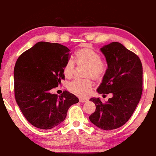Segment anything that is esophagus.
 Instances as JSON below:
<instances>
[{"label": "esophagus", "mask_w": 156, "mask_h": 156, "mask_svg": "<svg viewBox=\"0 0 156 156\" xmlns=\"http://www.w3.org/2000/svg\"><path fill=\"white\" fill-rule=\"evenodd\" d=\"M79 100H80V102H86L88 101V99L86 98H80V99Z\"/></svg>", "instance_id": "1"}]
</instances>
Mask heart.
I'll return each mask as SVG.
<instances>
[{"instance_id": "heart-1", "label": "heart", "mask_w": 156, "mask_h": 156, "mask_svg": "<svg viewBox=\"0 0 156 156\" xmlns=\"http://www.w3.org/2000/svg\"><path fill=\"white\" fill-rule=\"evenodd\" d=\"M76 63L79 66H86L85 80H75L69 83L68 89L78 96L84 97L88 95L93 86L90 79L100 80L104 77L107 71V64L101 60V56L94 49L89 47H83L78 49L74 55ZM75 72V63L69 59L63 66V73L66 78L73 77Z\"/></svg>"}]
</instances>
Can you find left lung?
<instances>
[{
  "instance_id": "obj_1",
  "label": "left lung",
  "mask_w": 156,
  "mask_h": 156,
  "mask_svg": "<svg viewBox=\"0 0 156 156\" xmlns=\"http://www.w3.org/2000/svg\"><path fill=\"white\" fill-rule=\"evenodd\" d=\"M107 71L98 88L100 94L112 93L105 103L92 98L95 111L89 116L92 123L105 130L119 128L135 112L142 93V65L137 55L114 42L101 48Z\"/></svg>"
}]
</instances>
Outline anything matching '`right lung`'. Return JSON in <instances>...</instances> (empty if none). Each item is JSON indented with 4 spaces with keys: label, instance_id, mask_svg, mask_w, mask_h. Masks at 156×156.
<instances>
[{
    "label": "right lung",
    "instance_id": "right-lung-1",
    "mask_svg": "<svg viewBox=\"0 0 156 156\" xmlns=\"http://www.w3.org/2000/svg\"><path fill=\"white\" fill-rule=\"evenodd\" d=\"M70 49L58 43L40 42L19 57L14 69L15 100L26 120L33 126L49 130L63 122L71 105L79 102L64 90L51 94L61 80Z\"/></svg>",
    "mask_w": 156,
    "mask_h": 156
}]
</instances>
